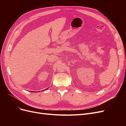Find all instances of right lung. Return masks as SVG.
<instances>
[{
    "label": "right lung",
    "mask_w": 126,
    "mask_h": 126,
    "mask_svg": "<svg viewBox=\"0 0 126 126\" xmlns=\"http://www.w3.org/2000/svg\"><path fill=\"white\" fill-rule=\"evenodd\" d=\"M48 89V88H47V89H45V90H47V89ZM31 92H32V91H31ZM34 92H35V91H34Z\"/></svg>",
    "instance_id": "obj_1"
}]
</instances>
